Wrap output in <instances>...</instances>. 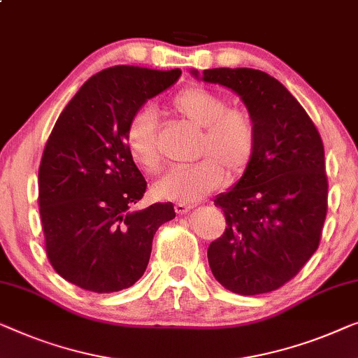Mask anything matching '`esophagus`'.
I'll list each match as a JSON object with an SVG mask.
<instances>
[{
	"instance_id": "obj_1",
	"label": "esophagus",
	"mask_w": 358,
	"mask_h": 358,
	"mask_svg": "<svg viewBox=\"0 0 358 358\" xmlns=\"http://www.w3.org/2000/svg\"><path fill=\"white\" fill-rule=\"evenodd\" d=\"M192 208H194V205H190V203H184V201H178V203L174 205V210H176V213H178V215H184V213H187V211H190Z\"/></svg>"
}]
</instances>
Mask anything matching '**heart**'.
<instances>
[{
    "label": "heart",
    "instance_id": "1",
    "mask_svg": "<svg viewBox=\"0 0 358 358\" xmlns=\"http://www.w3.org/2000/svg\"><path fill=\"white\" fill-rule=\"evenodd\" d=\"M169 115L201 131L190 166L173 168L153 185L158 199L194 203L227 179H237L250 166L257 152V126L250 113L229 108L220 93L203 87H189L169 103ZM129 157L148 174L162 169L157 117L152 110H141L126 129Z\"/></svg>",
    "mask_w": 358,
    "mask_h": 358
}]
</instances>
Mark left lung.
<instances>
[{
  "label": "left lung",
  "mask_w": 358,
  "mask_h": 358,
  "mask_svg": "<svg viewBox=\"0 0 358 358\" xmlns=\"http://www.w3.org/2000/svg\"><path fill=\"white\" fill-rule=\"evenodd\" d=\"M200 79L236 92L257 126L252 164L215 199L226 229L208 247L211 273L241 295L276 291L320 245L328 211L323 142L302 105L266 72L217 67Z\"/></svg>",
  "instance_id": "8db88e82"
}]
</instances>
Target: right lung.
Returning <instances> with one entry per match:
<instances>
[{
  "label": "right lung",
  "mask_w": 358,
  "mask_h": 358,
  "mask_svg": "<svg viewBox=\"0 0 358 358\" xmlns=\"http://www.w3.org/2000/svg\"><path fill=\"white\" fill-rule=\"evenodd\" d=\"M179 77V69L108 67L80 87L50 134L38 169L46 255L61 278L85 291L110 294L136 284L155 232L176 216L171 201L132 210L147 180L129 157L126 129Z\"/></svg>",
  "instance_id": "right-lung-1"
}]
</instances>
